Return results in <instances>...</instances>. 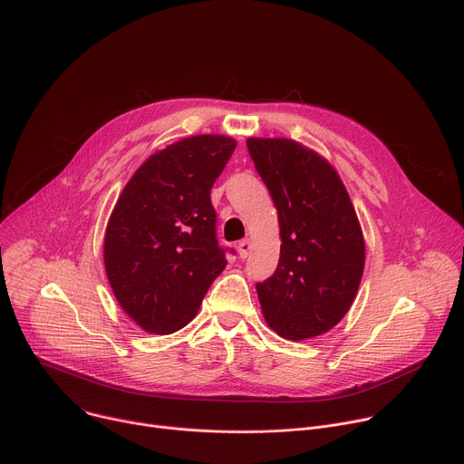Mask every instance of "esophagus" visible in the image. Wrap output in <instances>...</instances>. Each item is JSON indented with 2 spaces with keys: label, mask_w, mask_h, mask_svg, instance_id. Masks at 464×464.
Here are the masks:
<instances>
[{
  "label": "esophagus",
  "mask_w": 464,
  "mask_h": 464,
  "mask_svg": "<svg viewBox=\"0 0 464 464\" xmlns=\"http://www.w3.org/2000/svg\"><path fill=\"white\" fill-rule=\"evenodd\" d=\"M237 249H238V256H240V258H246V256L249 255V251H251V240H249V238L240 240L238 246H237Z\"/></svg>",
  "instance_id": "obj_1"
}]
</instances>
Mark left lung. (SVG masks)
<instances>
[{"label":"left lung","instance_id":"left-lung-1","mask_svg":"<svg viewBox=\"0 0 464 464\" xmlns=\"http://www.w3.org/2000/svg\"><path fill=\"white\" fill-rule=\"evenodd\" d=\"M247 150L279 215L276 274L256 285L264 319L286 340L328 333L349 312L365 266V240L336 169L308 147L249 138Z\"/></svg>","mask_w":464,"mask_h":464}]
</instances>
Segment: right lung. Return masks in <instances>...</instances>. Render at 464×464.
<instances>
[{
    "label": "right lung",
    "mask_w": 464,
    "mask_h": 464,
    "mask_svg": "<svg viewBox=\"0 0 464 464\" xmlns=\"http://www.w3.org/2000/svg\"><path fill=\"white\" fill-rule=\"evenodd\" d=\"M237 141L190 136L152 154L124 185L104 235V266L121 308L150 334L190 323L226 268L211 188Z\"/></svg>",
    "instance_id": "add662e5"
}]
</instances>
